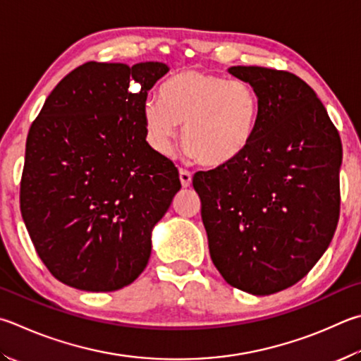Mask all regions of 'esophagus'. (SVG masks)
<instances>
[{
  "mask_svg": "<svg viewBox=\"0 0 361 361\" xmlns=\"http://www.w3.org/2000/svg\"><path fill=\"white\" fill-rule=\"evenodd\" d=\"M180 181L183 188H189L192 183V173L185 169H180Z\"/></svg>",
  "mask_w": 361,
  "mask_h": 361,
  "instance_id": "34e87169",
  "label": "esophagus"
}]
</instances>
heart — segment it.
<instances>
[{"label":"heart","mask_w":361,"mask_h":361,"mask_svg":"<svg viewBox=\"0 0 361 361\" xmlns=\"http://www.w3.org/2000/svg\"><path fill=\"white\" fill-rule=\"evenodd\" d=\"M259 118L249 83L200 71H181L159 88V101L143 106V128L156 153L172 156L178 124L186 153L203 166H224L245 153Z\"/></svg>","instance_id":"obj_1"}]
</instances>
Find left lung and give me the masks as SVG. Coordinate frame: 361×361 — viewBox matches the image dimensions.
<instances>
[{
	"mask_svg": "<svg viewBox=\"0 0 361 361\" xmlns=\"http://www.w3.org/2000/svg\"><path fill=\"white\" fill-rule=\"evenodd\" d=\"M259 99L254 137L232 162L194 175L209 255L227 284L271 295L297 284L339 219L343 145L317 94L287 71L232 66Z\"/></svg>",
	"mask_w": 361,
	"mask_h": 361,
	"instance_id": "left-lung-1",
	"label": "left lung"
}]
</instances>
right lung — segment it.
<instances>
[{
  "instance_id": "1",
  "label": "right lung",
  "mask_w": 361,
  "mask_h": 361,
  "mask_svg": "<svg viewBox=\"0 0 361 361\" xmlns=\"http://www.w3.org/2000/svg\"><path fill=\"white\" fill-rule=\"evenodd\" d=\"M167 72L158 61L85 63L31 124L20 212L37 255L63 284L112 292L145 270L153 227L181 188L143 128L148 91Z\"/></svg>"
}]
</instances>
